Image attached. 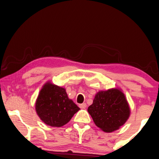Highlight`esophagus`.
Masks as SVG:
<instances>
[{"instance_id":"1","label":"esophagus","mask_w":159,"mask_h":159,"mask_svg":"<svg viewBox=\"0 0 159 159\" xmlns=\"http://www.w3.org/2000/svg\"><path fill=\"white\" fill-rule=\"evenodd\" d=\"M79 107H80V108H81V109H84V108H85L87 107V104H85V103H83V104H80Z\"/></svg>"}]
</instances>
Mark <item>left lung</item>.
<instances>
[{
	"mask_svg": "<svg viewBox=\"0 0 159 159\" xmlns=\"http://www.w3.org/2000/svg\"><path fill=\"white\" fill-rule=\"evenodd\" d=\"M88 111L96 125L106 132L118 130L130 114L125 96L117 88L98 92Z\"/></svg>",
	"mask_w": 159,
	"mask_h": 159,
	"instance_id": "left-lung-1",
	"label": "left lung"
}]
</instances>
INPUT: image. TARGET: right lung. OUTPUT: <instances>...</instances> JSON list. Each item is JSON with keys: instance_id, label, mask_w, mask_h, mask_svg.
I'll return each instance as SVG.
<instances>
[{"instance_id": "obj_1", "label": "right lung", "mask_w": 159, "mask_h": 159, "mask_svg": "<svg viewBox=\"0 0 159 159\" xmlns=\"http://www.w3.org/2000/svg\"><path fill=\"white\" fill-rule=\"evenodd\" d=\"M37 114L47 125L61 127L70 122L80 108L69 99L66 89L47 82L35 102Z\"/></svg>"}]
</instances>
